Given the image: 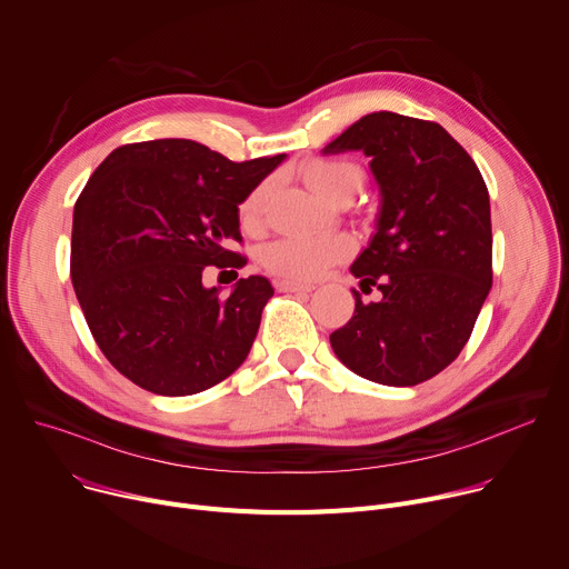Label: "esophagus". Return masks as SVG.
<instances>
[{"mask_svg": "<svg viewBox=\"0 0 569 569\" xmlns=\"http://www.w3.org/2000/svg\"><path fill=\"white\" fill-rule=\"evenodd\" d=\"M279 292H311L316 286L313 283H301V281H292V279H279L274 281Z\"/></svg>", "mask_w": 569, "mask_h": 569, "instance_id": "1", "label": "esophagus"}]
</instances>
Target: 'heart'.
<instances>
[{
	"mask_svg": "<svg viewBox=\"0 0 569 569\" xmlns=\"http://www.w3.org/2000/svg\"><path fill=\"white\" fill-rule=\"evenodd\" d=\"M299 176L309 184L311 192L331 203L352 197L363 178L361 169L355 162L336 158L307 160L299 167ZM268 194L270 182H260L244 197V201L240 203V221L244 229H258ZM350 251L352 242L346 236L279 238L260 249L258 260L264 270L277 277L292 281H311L325 274L338 260L350 256Z\"/></svg>",
	"mask_w": 569,
	"mask_h": 569,
	"instance_id": "obj_1",
	"label": "heart"
}]
</instances>
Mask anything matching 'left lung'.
I'll use <instances>...</instances> for the list:
<instances>
[{"mask_svg": "<svg viewBox=\"0 0 569 569\" xmlns=\"http://www.w3.org/2000/svg\"><path fill=\"white\" fill-rule=\"evenodd\" d=\"M361 150L380 187V212L350 272L380 301L329 340L352 372L387 387L421 385L458 359L491 288L487 184L439 123L372 111L322 148Z\"/></svg>", "mask_w": 569, "mask_h": 569, "instance_id": "obj_1", "label": "left lung"}]
</instances>
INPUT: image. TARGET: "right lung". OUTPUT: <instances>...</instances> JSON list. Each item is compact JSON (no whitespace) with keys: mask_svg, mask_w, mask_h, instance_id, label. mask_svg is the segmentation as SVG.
<instances>
[{"mask_svg":"<svg viewBox=\"0 0 569 569\" xmlns=\"http://www.w3.org/2000/svg\"><path fill=\"white\" fill-rule=\"evenodd\" d=\"M286 156L231 162L192 139L128 143L104 158L74 203L70 277L107 361L158 396L201 393L247 359L264 277L229 297L203 286L210 264L244 268L238 206Z\"/></svg>","mask_w":569,"mask_h":569,"instance_id":"obj_1","label":"right lung"}]
</instances>
